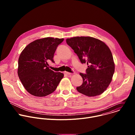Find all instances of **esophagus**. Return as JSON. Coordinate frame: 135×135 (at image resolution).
<instances>
[{
  "mask_svg": "<svg viewBox=\"0 0 135 135\" xmlns=\"http://www.w3.org/2000/svg\"><path fill=\"white\" fill-rule=\"evenodd\" d=\"M64 73H65V74H66V75H70V74H71V73H69V72H67V71H65V72H64Z\"/></svg>",
  "mask_w": 135,
  "mask_h": 135,
  "instance_id": "obj_1",
  "label": "esophagus"
}]
</instances>
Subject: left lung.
Segmentation results:
<instances>
[{"label": "left lung", "instance_id": "8db88e82", "mask_svg": "<svg viewBox=\"0 0 135 135\" xmlns=\"http://www.w3.org/2000/svg\"><path fill=\"white\" fill-rule=\"evenodd\" d=\"M67 44L78 55L82 64L86 63V74L80 73L82 84L76 88L89 97L103 93L112 81L115 64L112 52L103 42L91 37H74L66 40Z\"/></svg>", "mask_w": 135, "mask_h": 135}]
</instances>
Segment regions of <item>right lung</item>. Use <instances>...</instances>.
Listing matches in <instances>:
<instances>
[{"mask_svg":"<svg viewBox=\"0 0 135 135\" xmlns=\"http://www.w3.org/2000/svg\"><path fill=\"white\" fill-rule=\"evenodd\" d=\"M64 38L46 37L29 44L18 61L17 74L25 89L36 97H44L53 92L64 76L48 67L47 61L54 62L55 51Z\"/></svg>","mask_w":135,"mask_h":135,"instance_id":"add662e5","label":"right lung"}]
</instances>
